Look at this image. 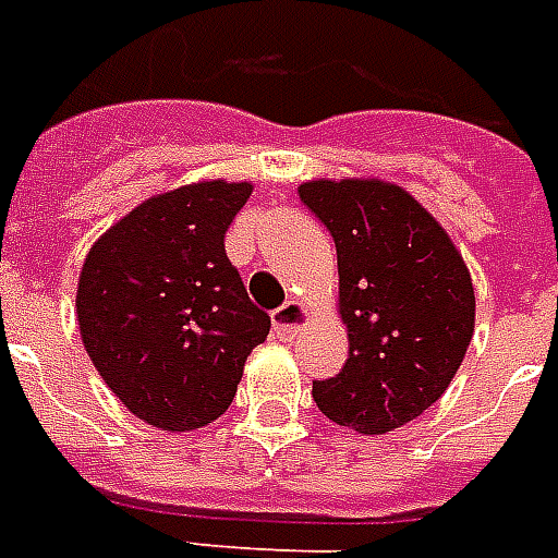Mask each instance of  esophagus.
Masks as SVG:
<instances>
[{
  "instance_id": "obj_1",
  "label": "esophagus",
  "mask_w": 558,
  "mask_h": 558,
  "mask_svg": "<svg viewBox=\"0 0 558 558\" xmlns=\"http://www.w3.org/2000/svg\"><path fill=\"white\" fill-rule=\"evenodd\" d=\"M305 324H308V308H305L300 300H288L282 308H276L274 312V332L279 335V338H284V341L294 338Z\"/></svg>"
}]
</instances>
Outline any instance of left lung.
Wrapping results in <instances>:
<instances>
[{"label": "left lung", "instance_id": "obj_1", "mask_svg": "<svg viewBox=\"0 0 558 558\" xmlns=\"http://www.w3.org/2000/svg\"><path fill=\"white\" fill-rule=\"evenodd\" d=\"M300 199L338 253V312L350 355L314 379L338 426L385 435L447 391L473 338L476 296L462 253L409 191L379 179H317Z\"/></svg>", "mask_w": 558, "mask_h": 558}]
</instances>
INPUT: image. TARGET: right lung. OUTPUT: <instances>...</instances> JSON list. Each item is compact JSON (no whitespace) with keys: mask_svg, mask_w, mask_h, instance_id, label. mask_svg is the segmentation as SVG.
<instances>
[{"mask_svg":"<svg viewBox=\"0 0 558 558\" xmlns=\"http://www.w3.org/2000/svg\"><path fill=\"white\" fill-rule=\"evenodd\" d=\"M250 182H194L132 208L90 246L75 314L90 362L149 426L187 433L234 400L270 317L246 296L223 238Z\"/></svg>","mask_w":558,"mask_h":558,"instance_id":"1","label":"right lung"}]
</instances>
